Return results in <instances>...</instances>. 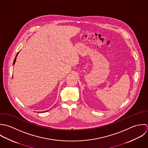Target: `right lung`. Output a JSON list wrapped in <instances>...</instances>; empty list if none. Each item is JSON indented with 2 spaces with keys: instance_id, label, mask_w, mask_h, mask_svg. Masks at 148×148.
Returning a JSON list of instances; mask_svg holds the SVG:
<instances>
[{
  "instance_id": "obj_1",
  "label": "right lung",
  "mask_w": 148,
  "mask_h": 148,
  "mask_svg": "<svg viewBox=\"0 0 148 148\" xmlns=\"http://www.w3.org/2000/svg\"><path fill=\"white\" fill-rule=\"evenodd\" d=\"M18 53L17 54V55L16 56V57H15V58L14 59V63H13V64H15V61H16V57H17V56H18Z\"/></svg>"
}]
</instances>
